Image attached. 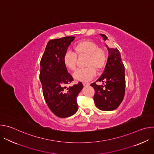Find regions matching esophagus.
<instances>
[{
	"label": "esophagus",
	"instance_id": "obj_1",
	"mask_svg": "<svg viewBox=\"0 0 154 154\" xmlns=\"http://www.w3.org/2000/svg\"><path fill=\"white\" fill-rule=\"evenodd\" d=\"M83 86H89L90 83H87V82H83Z\"/></svg>",
	"mask_w": 154,
	"mask_h": 154
}]
</instances>
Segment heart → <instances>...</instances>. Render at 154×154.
Segmentation results:
<instances>
[{"mask_svg": "<svg viewBox=\"0 0 154 154\" xmlns=\"http://www.w3.org/2000/svg\"><path fill=\"white\" fill-rule=\"evenodd\" d=\"M74 53L66 52L63 58L64 66L71 71L76 69L78 57L86 56L85 66L83 69H78L74 74L75 80L86 82L93 79L96 75V70L102 71L108 60V54L105 49L99 48L97 44L89 41L83 40L77 42L73 47Z\"/></svg>", "mask_w": 154, "mask_h": 154, "instance_id": "1", "label": "heart"}]
</instances>
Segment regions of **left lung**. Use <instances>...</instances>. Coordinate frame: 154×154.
<instances>
[{"mask_svg": "<svg viewBox=\"0 0 154 154\" xmlns=\"http://www.w3.org/2000/svg\"><path fill=\"white\" fill-rule=\"evenodd\" d=\"M104 41L107 37L100 34ZM108 58L104 71L96 82H102L97 85L96 82L91 84L95 91L94 100L96 106L103 111H112L116 109L122 102L125 88V68L119 50L109 48Z\"/></svg>", "mask_w": 154, "mask_h": 154, "instance_id": "left-lung-1", "label": "left lung"}]
</instances>
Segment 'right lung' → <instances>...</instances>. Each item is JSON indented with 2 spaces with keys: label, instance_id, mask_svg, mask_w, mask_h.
<instances>
[{
  "label": "right lung",
  "instance_id": "obj_1",
  "mask_svg": "<svg viewBox=\"0 0 154 154\" xmlns=\"http://www.w3.org/2000/svg\"><path fill=\"white\" fill-rule=\"evenodd\" d=\"M74 39L66 36L50 40L40 61L39 79L44 97L52 112L59 118H67L77 112V97L83 88L80 82L66 88L73 78L64 66L63 58Z\"/></svg>",
  "mask_w": 154,
  "mask_h": 154
}]
</instances>
